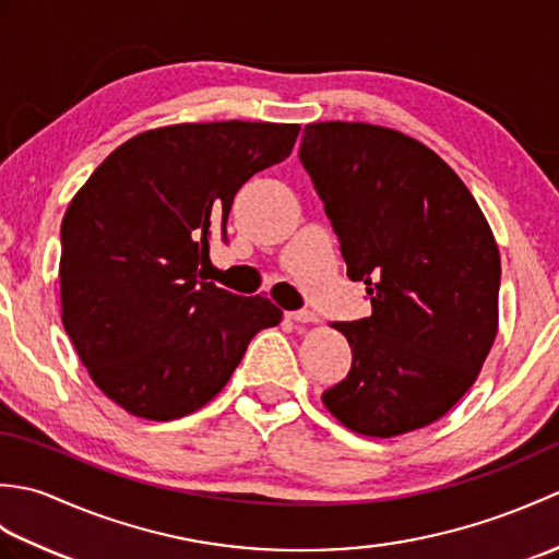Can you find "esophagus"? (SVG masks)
Instances as JSON below:
<instances>
[{"mask_svg": "<svg viewBox=\"0 0 559 559\" xmlns=\"http://www.w3.org/2000/svg\"><path fill=\"white\" fill-rule=\"evenodd\" d=\"M288 317L293 319V322L298 324H310V322H317V314L310 312V310H295V312H288Z\"/></svg>", "mask_w": 559, "mask_h": 559, "instance_id": "34e87169", "label": "esophagus"}]
</instances>
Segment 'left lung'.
I'll use <instances>...</instances> for the list:
<instances>
[{"label": "left lung", "instance_id": "1", "mask_svg": "<svg viewBox=\"0 0 559 559\" xmlns=\"http://www.w3.org/2000/svg\"><path fill=\"white\" fill-rule=\"evenodd\" d=\"M300 163L331 221L348 278L372 314L331 324L348 338L346 379L322 394L353 432L430 425L476 382L497 336L500 249L459 175L396 129L307 124Z\"/></svg>", "mask_w": 559, "mask_h": 559}]
</instances>
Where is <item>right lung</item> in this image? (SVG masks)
<instances>
[{
    "label": "right lung",
    "instance_id": "add662e5",
    "mask_svg": "<svg viewBox=\"0 0 559 559\" xmlns=\"http://www.w3.org/2000/svg\"><path fill=\"white\" fill-rule=\"evenodd\" d=\"M298 124L206 122L124 141L64 213L62 324L105 396L146 420H175L228 384L269 298L201 281L213 237L254 173L290 156Z\"/></svg>",
    "mask_w": 559,
    "mask_h": 559
}]
</instances>
